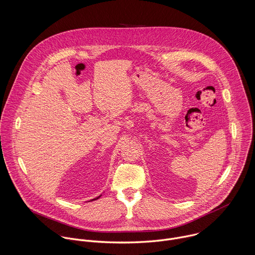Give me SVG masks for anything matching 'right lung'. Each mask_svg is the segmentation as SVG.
Segmentation results:
<instances>
[{
  "instance_id": "add662e5",
  "label": "right lung",
  "mask_w": 255,
  "mask_h": 255,
  "mask_svg": "<svg viewBox=\"0 0 255 255\" xmlns=\"http://www.w3.org/2000/svg\"><path fill=\"white\" fill-rule=\"evenodd\" d=\"M99 197H100V196H99ZM99 197H97V198H95V199H92V200H96V199H98Z\"/></svg>"
}]
</instances>
